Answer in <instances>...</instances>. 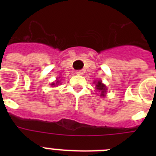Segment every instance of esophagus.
<instances>
[{
    "label": "esophagus",
    "instance_id": "1",
    "mask_svg": "<svg viewBox=\"0 0 156 156\" xmlns=\"http://www.w3.org/2000/svg\"><path fill=\"white\" fill-rule=\"evenodd\" d=\"M76 73H77L78 75H83V70H77L76 71Z\"/></svg>",
    "mask_w": 156,
    "mask_h": 156
}]
</instances>
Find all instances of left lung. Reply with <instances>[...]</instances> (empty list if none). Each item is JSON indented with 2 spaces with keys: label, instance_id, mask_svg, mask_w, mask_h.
Wrapping results in <instances>:
<instances>
[{
  "label": "left lung",
  "instance_id": "obj_1",
  "mask_svg": "<svg viewBox=\"0 0 156 156\" xmlns=\"http://www.w3.org/2000/svg\"><path fill=\"white\" fill-rule=\"evenodd\" d=\"M96 89L100 90V91H101V95L104 96V93L106 92V87H105L101 82H100V81H99L97 83V84H96Z\"/></svg>",
  "mask_w": 156,
  "mask_h": 156
}]
</instances>
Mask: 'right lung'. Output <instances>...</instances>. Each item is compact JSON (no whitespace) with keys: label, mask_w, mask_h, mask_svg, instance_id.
<instances>
[{"label":"right lung","mask_w":156,"mask_h":156,"mask_svg":"<svg viewBox=\"0 0 156 156\" xmlns=\"http://www.w3.org/2000/svg\"><path fill=\"white\" fill-rule=\"evenodd\" d=\"M59 83V81H57V82H56V83ZM52 86H55V83H52Z\"/></svg>","instance_id":"add662e5"}]
</instances>
